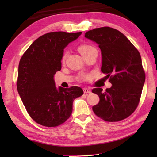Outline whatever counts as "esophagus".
Masks as SVG:
<instances>
[{"instance_id":"34e87169","label":"esophagus","mask_w":157,"mask_h":157,"mask_svg":"<svg viewBox=\"0 0 157 157\" xmlns=\"http://www.w3.org/2000/svg\"><path fill=\"white\" fill-rule=\"evenodd\" d=\"M83 91H84V94H91V89H89V88H84Z\"/></svg>"}]
</instances>
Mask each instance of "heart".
Returning <instances> with one entry per match:
<instances>
[{"instance_id": "heart-1", "label": "heart", "mask_w": 157, "mask_h": 157, "mask_svg": "<svg viewBox=\"0 0 157 157\" xmlns=\"http://www.w3.org/2000/svg\"><path fill=\"white\" fill-rule=\"evenodd\" d=\"M94 48H95L94 46H89V45H81V46L79 47V50L82 54V55H83L84 54H86V53L89 52V51H91V50L94 49ZM66 56V53H64L63 55V58H62L63 60L65 59Z\"/></svg>"}]
</instances>
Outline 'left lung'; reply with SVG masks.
<instances>
[{
  "instance_id": "left-lung-1",
  "label": "left lung",
  "mask_w": 157,
  "mask_h": 157,
  "mask_svg": "<svg viewBox=\"0 0 157 157\" xmlns=\"http://www.w3.org/2000/svg\"><path fill=\"white\" fill-rule=\"evenodd\" d=\"M86 38L96 43L102 51V72L107 74L111 88L92 92L100 98L93 107L95 114L108 122L127 118L136 109L141 95L145 75L138 50L126 36L109 27L86 32Z\"/></svg>"
}]
</instances>
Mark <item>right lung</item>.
Instances as JSON below:
<instances>
[{
  "label": "right lung",
  "mask_w": 157,
  "mask_h": 157,
  "mask_svg": "<svg viewBox=\"0 0 157 157\" xmlns=\"http://www.w3.org/2000/svg\"><path fill=\"white\" fill-rule=\"evenodd\" d=\"M82 32H52L36 39L21 57L17 90L29 115L46 127L62 124L71 115L73 102L83 95L80 87L57 88L54 75L62 68L63 50Z\"/></svg>",
  "instance_id": "add662e5"
}]
</instances>
